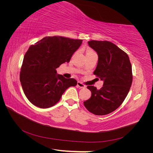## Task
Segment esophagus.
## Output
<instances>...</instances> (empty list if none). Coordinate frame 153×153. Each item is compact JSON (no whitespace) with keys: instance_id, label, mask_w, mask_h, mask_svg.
<instances>
[{"instance_id":"1","label":"esophagus","mask_w":153,"mask_h":153,"mask_svg":"<svg viewBox=\"0 0 153 153\" xmlns=\"http://www.w3.org/2000/svg\"><path fill=\"white\" fill-rule=\"evenodd\" d=\"M77 86L78 87H80V88H84V87H85V85L84 84H83L82 83H81L80 82H77Z\"/></svg>"}]
</instances>
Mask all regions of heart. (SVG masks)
<instances>
[{
	"instance_id": "1",
	"label": "heart",
	"mask_w": 153,
	"mask_h": 153,
	"mask_svg": "<svg viewBox=\"0 0 153 153\" xmlns=\"http://www.w3.org/2000/svg\"><path fill=\"white\" fill-rule=\"evenodd\" d=\"M94 53L95 52H94V51L91 48H88L86 50V55H90V54H92V53Z\"/></svg>"
}]
</instances>
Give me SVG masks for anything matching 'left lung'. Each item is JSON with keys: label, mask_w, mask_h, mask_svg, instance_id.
<instances>
[{"label": "left lung", "mask_w": 153, "mask_h": 153, "mask_svg": "<svg viewBox=\"0 0 153 153\" xmlns=\"http://www.w3.org/2000/svg\"><path fill=\"white\" fill-rule=\"evenodd\" d=\"M88 45L98 53L94 74L103 85L99 90L87 86L91 96L84 104L93 114L106 115L119 108L128 95L133 80L131 64L127 53L110 41L92 40Z\"/></svg>", "instance_id": "8db88e82"}]
</instances>
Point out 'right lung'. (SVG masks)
Listing matches in <instances>:
<instances>
[{"label": "right lung", "instance_id": "add662e5", "mask_svg": "<svg viewBox=\"0 0 153 153\" xmlns=\"http://www.w3.org/2000/svg\"><path fill=\"white\" fill-rule=\"evenodd\" d=\"M82 43V39L48 36L30 46L20 75L22 89L30 103L42 108L51 107L68 88L76 85L75 79L57 75L56 69L69 62Z\"/></svg>", "mask_w": 153, "mask_h": 153}]
</instances>
